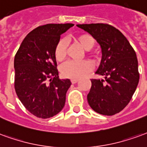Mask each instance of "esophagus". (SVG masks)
<instances>
[{"mask_svg": "<svg viewBox=\"0 0 147 147\" xmlns=\"http://www.w3.org/2000/svg\"><path fill=\"white\" fill-rule=\"evenodd\" d=\"M78 81V79H75V78L71 79V82H72V84H76Z\"/></svg>", "mask_w": 147, "mask_h": 147, "instance_id": "1", "label": "esophagus"}]
</instances>
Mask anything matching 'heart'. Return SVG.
Wrapping results in <instances>:
<instances>
[{
  "label": "heart",
  "instance_id": "1",
  "mask_svg": "<svg viewBox=\"0 0 147 147\" xmlns=\"http://www.w3.org/2000/svg\"><path fill=\"white\" fill-rule=\"evenodd\" d=\"M82 49L86 51H90L96 45L95 39L90 34H81L75 38ZM67 53V42L65 39L60 40L55 47V55L58 61L63 60ZM92 68V64L89 61L74 62L68 61L62 66V74L63 76L69 78H81L89 72Z\"/></svg>",
  "mask_w": 147,
  "mask_h": 147
}]
</instances>
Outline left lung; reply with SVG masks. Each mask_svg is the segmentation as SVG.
Here are the masks:
<instances>
[{"instance_id": "1", "label": "left lung", "mask_w": 147, "mask_h": 147, "mask_svg": "<svg viewBox=\"0 0 147 147\" xmlns=\"http://www.w3.org/2000/svg\"><path fill=\"white\" fill-rule=\"evenodd\" d=\"M100 45L102 57L96 71L103 79H92L87 98L94 111L112 116L128 104L140 80L136 51L121 32L104 23L78 24Z\"/></svg>"}]
</instances>
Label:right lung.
I'll return each mask as SVG.
<instances>
[{
	"instance_id": "obj_1",
	"label": "right lung",
	"mask_w": 147,
	"mask_h": 147,
	"mask_svg": "<svg viewBox=\"0 0 147 147\" xmlns=\"http://www.w3.org/2000/svg\"><path fill=\"white\" fill-rule=\"evenodd\" d=\"M73 26H38L26 35L15 56L16 92L26 109L40 118L56 115L66 102L71 82L69 79H59L55 51L61 34Z\"/></svg>"
}]
</instances>
